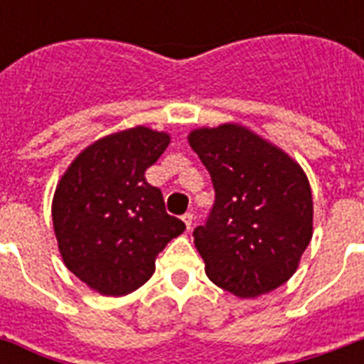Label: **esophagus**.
Masks as SVG:
<instances>
[{
	"mask_svg": "<svg viewBox=\"0 0 364 364\" xmlns=\"http://www.w3.org/2000/svg\"><path fill=\"white\" fill-rule=\"evenodd\" d=\"M193 221H194V215H193V213H191V211H187V213L183 215V223L187 225L188 230H191V227H193Z\"/></svg>",
	"mask_w": 364,
	"mask_h": 364,
	"instance_id": "esophagus-1",
	"label": "esophagus"
}]
</instances>
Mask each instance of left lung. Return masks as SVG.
<instances>
[{"mask_svg":"<svg viewBox=\"0 0 364 364\" xmlns=\"http://www.w3.org/2000/svg\"><path fill=\"white\" fill-rule=\"evenodd\" d=\"M188 143L215 188L210 215L193 234L205 274L243 299L270 293L293 276L311 240L308 177L243 126L200 128Z\"/></svg>","mask_w":364,"mask_h":364,"instance_id":"1","label":"left lung"}]
</instances>
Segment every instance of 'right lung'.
I'll use <instances>...</instances> for the list:
<instances>
[{"mask_svg":"<svg viewBox=\"0 0 364 364\" xmlns=\"http://www.w3.org/2000/svg\"><path fill=\"white\" fill-rule=\"evenodd\" d=\"M168 143V134L145 126L117 132L85 149L60 179L53 200L60 253L98 293L122 296L141 287L156 255L185 230L145 179Z\"/></svg>","mask_w":364,"mask_h":364,"instance_id":"1","label":"right lung"}]
</instances>
